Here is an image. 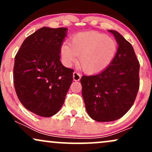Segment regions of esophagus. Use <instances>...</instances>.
Here are the masks:
<instances>
[{
	"mask_svg": "<svg viewBox=\"0 0 152 152\" xmlns=\"http://www.w3.org/2000/svg\"><path fill=\"white\" fill-rule=\"evenodd\" d=\"M73 78H74V81H79L81 79V74L74 71V74H73Z\"/></svg>",
	"mask_w": 152,
	"mask_h": 152,
	"instance_id": "34e87169",
	"label": "esophagus"
}]
</instances>
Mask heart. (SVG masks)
Wrapping results in <instances>:
<instances>
[{"label":"heart","instance_id":"b5f03b06","mask_svg":"<svg viewBox=\"0 0 152 152\" xmlns=\"http://www.w3.org/2000/svg\"><path fill=\"white\" fill-rule=\"evenodd\" d=\"M117 51V43L113 38L96 32L81 33L73 37L71 44L65 42L61 55L66 65H70L79 57L78 66L87 74L99 73L111 64Z\"/></svg>","mask_w":152,"mask_h":152}]
</instances>
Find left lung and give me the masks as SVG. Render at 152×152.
<instances>
[{"instance_id": "8db88e82", "label": "left lung", "mask_w": 152, "mask_h": 152, "mask_svg": "<svg viewBox=\"0 0 152 152\" xmlns=\"http://www.w3.org/2000/svg\"><path fill=\"white\" fill-rule=\"evenodd\" d=\"M114 35L118 49L104 70L80 80L88 114L99 122L121 118L133 105L139 88V62L132 44L119 33Z\"/></svg>"}]
</instances>
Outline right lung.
Returning a JSON list of instances; mask_svg holds the SVG:
<instances>
[{"instance_id": "right-lung-1", "label": "right lung", "mask_w": 152, "mask_h": 152, "mask_svg": "<svg viewBox=\"0 0 152 152\" xmlns=\"http://www.w3.org/2000/svg\"><path fill=\"white\" fill-rule=\"evenodd\" d=\"M66 28L43 27L28 36L15 57L17 96L31 112L50 117L61 109L73 81V69L63 66L61 48Z\"/></svg>"}]
</instances>
